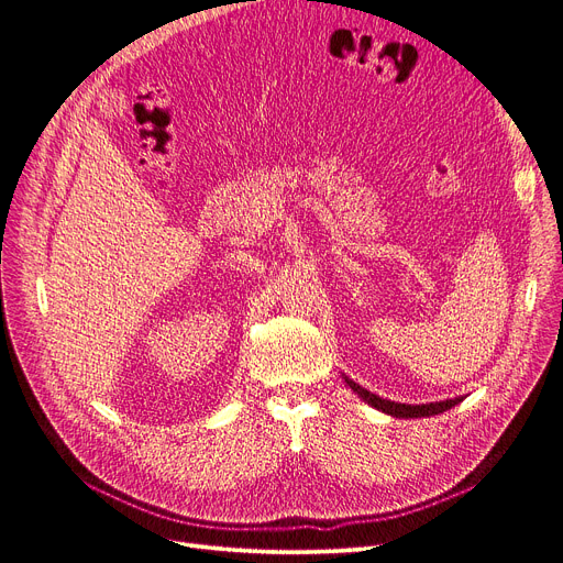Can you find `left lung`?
Returning <instances> with one entry per match:
<instances>
[{"label": "left lung", "mask_w": 563, "mask_h": 563, "mask_svg": "<svg viewBox=\"0 0 563 563\" xmlns=\"http://www.w3.org/2000/svg\"><path fill=\"white\" fill-rule=\"evenodd\" d=\"M347 386L358 395L361 400H366L368 405H373L375 409L388 413V416H395V418H422V416H437V413H443L448 409H452L454 405L461 402V398H454V400H443V402H429V405H398V402H390V400H384L379 398V395L361 388L356 382L347 379Z\"/></svg>", "instance_id": "8db88e82"}]
</instances>
